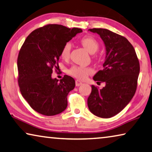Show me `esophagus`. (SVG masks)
Returning a JSON list of instances; mask_svg holds the SVG:
<instances>
[{"instance_id": "34e87169", "label": "esophagus", "mask_w": 152, "mask_h": 152, "mask_svg": "<svg viewBox=\"0 0 152 152\" xmlns=\"http://www.w3.org/2000/svg\"><path fill=\"white\" fill-rule=\"evenodd\" d=\"M83 84V83L81 82L80 80H76V87H79V86Z\"/></svg>"}]
</instances>
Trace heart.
<instances>
[{
  "label": "heart",
  "mask_w": 152,
  "mask_h": 152,
  "mask_svg": "<svg viewBox=\"0 0 152 152\" xmlns=\"http://www.w3.org/2000/svg\"><path fill=\"white\" fill-rule=\"evenodd\" d=\"M80 43L89 52L94 54L98 50L99 48V42L91 36H86L80 39ZM72 45L69 42H67L63 45L61 51V56L63 59H68L70 56ZM69 75L76 78L84 80L87 77L94 73V69L90 67L81 66V65H73L67 71Z\"/></svg>",
  "instance_id": "obj_1"
}]
</instances>
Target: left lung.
I'll use <instances>...</instances> for the list:
<instances>
[{"mask_svg":"<svg viewBox=\"0 0 152 152\" xmlns=\"http://www.w3.org/2000/svg\"><path fill=\"white\" fill-rule=\"evenodd\" d=\"M99 35L106 46L103 69L94 76L95 81L104 82L102 89L92 85L87 99L89 109L102 118H110L121 112L134 96L140 64L134 47L118 34L105 28H91Z\"/></svg>","mask_w":152,"mask_h":152,"instance_id":"obj_1","label":"left lung"}]
</instances>
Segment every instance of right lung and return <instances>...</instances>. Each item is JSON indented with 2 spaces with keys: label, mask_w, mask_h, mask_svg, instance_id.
Masks as SVG:
<instances>
[{
  "label": "right lung",
  "mask_w": 152,
  "mask_h": 152,
  "mask_svg": "<svg viewBox=\"0 0 152 152\" xmlns=\"http://www.w3.org/2000/svg\"><path fill=\"white\" fill-rule=\"evenodd\" d=\"M81 32L78 28L49 24L31 32L20 48L17 61L20 91L40 114L53 116L67 108V96L75 80L65 75L58 81L51 75L54 68L58 69L63 45Z\"/></svg>",
  "instance_id": "right-lung-1"
}]
</instances>
